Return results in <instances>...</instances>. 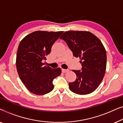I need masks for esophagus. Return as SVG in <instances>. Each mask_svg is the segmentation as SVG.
Instances as JSON below:
<instances>
[{
  "label": "esophagus",
  "instance_id": "1",
  "mask_svg": "<svg viewBox=\"0 0 123 123\" xmlns=\"http://www.w3.org/2000/svg\"><path fill=\"white\" fill-rule=\"evenodd\" d=\"M62 71L63 73H67L69 71V70L68 69H62Z\"/></svg>",
  "mask_w": 123,
  "mask_h": 123
}]
</instances>
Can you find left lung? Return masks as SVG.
Wrapping results in <instances>:
<instances>
[{"label": "left lung", "mask_w": 123, "mask_h": 123, "mask_svg": "<svg viewBox=\"0 0 123 123\" xmlns=\"http://www.w3.org/2000/svg\"><path fill=\"white\" fill-rule=\"evenodd\" d=\"M60 39L66 42L75 57H79L82 70H73L77 78L69 88L78 95H87L96 90L103 80L106 69L107 56L101 40L89 31L65 32Z\"/></svg>", "instance_id": "left-lung-1"}]
</instances>
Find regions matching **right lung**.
Wrapping results in <instances>:
<instances>
[{"instance_id": "add662e5", "label": "right lung", "mask_w": 123, "mask_h": 123, "mask_svg": "<svg viewBox=\"0 0 123 123\" xmlns=\"http://www.w3.org/2000/svg\"><path fill=\"white\" fill-rule=\"evenodd\" d=\"M63 31H37L25 36L18 46L16 68L21 81L33 94L43 95L53 90V80L61 74L60 68L44 66L43 60Z\"/></svg>"}]
</instances>
